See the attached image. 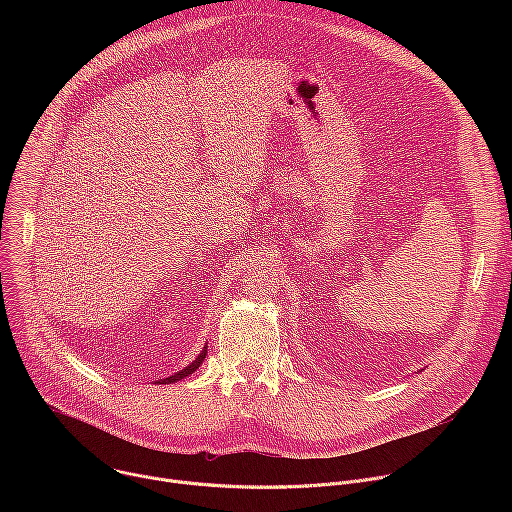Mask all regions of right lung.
I'll return each mask as SVG.
<instances>
[{
	"mask_svg": "<svg viewBox=\"0 0 512 512\" xmlns=\"http://www.w3.org/2000/svg\"><path fill=\"white\" fill-rule=\"evenodd\" d=\"M206 344H204V348L200 350V354L188 364V367H184L182 371H178V373H174V375H170V377H164V379H160V381H156V383H160V385H170V383H178V381H182L184 377H188V375H192L198 367H200V364H202V360L206 358Z\"/></svg>",
	"mask_w": 512,
	"mask_h": 512,
	"instance_id": "add662e5",
	"label": "right lung"
}]
</instances>
